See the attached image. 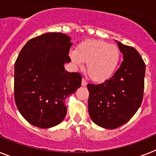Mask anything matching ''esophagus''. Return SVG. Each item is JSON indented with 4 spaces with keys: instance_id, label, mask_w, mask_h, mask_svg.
Returning <instances> with one entry per match:
<instances>
[{
    "instance_id": "1",
    "label": "esophagus",
    "mask_w": 156,
    "mask_h": 156,
    "mask_svg": "<svg viewBox=\"0 0 156 156\" xmlns=\"http://www.w3.org/2000/svg\"><path fill=\"white\" fill-rule=\"evenodd\" d=\"M81 84H82V86H86L87 84V82L86 80H85L84 79H83V80H82V83H81Z\"/></svg>"
}]
</instances>
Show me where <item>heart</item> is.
<instances>
[{
	"label": "heart",
	"instance_id": "1",
	"mask_svg": "<svg viewBox=\"0 0 156 156\" xmlns=\"http://www.w3.org/2000/svg\"><path fill=\"white\" fill-rule=\"evenodd\" d=\"M72 61L78 66L86 62L90 79L101 82L109 79L116 71L120 61V51L115 44L101 40H86L71 50Z\"/></svg>",
	"mask_w": 156,
	"mask_h": 156
}]
</instances>
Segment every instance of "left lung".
Masks as SVG:
<instances>
[{"mask_svg": "<svg viewBox=\"0 0 156 156\" xmlns=\"http://www.w3.org/2000/svg\"><path fill=\"white\" fill-rule=\"evenodd\" d=\"M123 61L109 80L88 83V111L94 123L106 129L125 124L138 110L144 96L145 64L134 48L116 41Z\"/></svg>", "mask_w": 156, "mask_h": 156, "instance_id": "left-lung-1", "label": "left lung"}]
</instances>
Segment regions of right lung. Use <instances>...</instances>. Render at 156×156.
<instances>
[{
  "mask_svg": "<svg viewBox=\"0 0 156 156\" xmlns=\"http://www.w3.org/2000/svg\"><path fill=\"white\" fill-rule=\"evenodd\" d=\"M73 43L61 33H47L30 40L15 63L14 93L18 109L30 124L50 128L64 119L65 101L81 86L79 73L64 69L70 62Z\"/></svg>",
  "mask_w": 156,
  "mask_h": 156,
  "instance_id": "obj_1",
  "label": "right lung"
}]
</instances>
